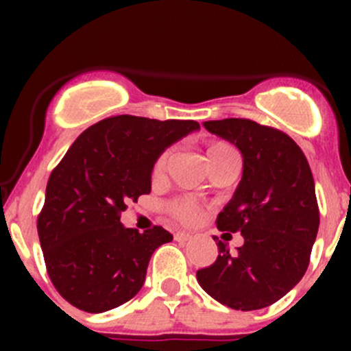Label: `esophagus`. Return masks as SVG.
<instances>
[{"instance_id": "1", "label": "esophagus", "mask_w": 351, "mask_h": 351, "mask_svg": "<svg viewBox=\"0 0 351 351\" xmlns=\"http://www.w3.org/2000/svg\"><path fill=\"white\" fill-rule=\"evenodd\" d=\"M175 239L180 243H185V241H189V239H192V234H190V232H185V231H178V232H175Z\"/></svg>"}]
</instances>
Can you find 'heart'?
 Masks as SVG:
<instances>
[{"instance_id": "1", "label": "heart", "mask_w": 351, "mask_h": 351, "mask_svg": "<svg viewBox=\"0 0 351 351\" xmlns=\"http://www.w3.org/2000/svg\"><path fill=\"white\" fill-rule=\"evenodd\" d=\"M171 151L165 149L158 158L154 159L153 168H151V175L153 178H161L162 173H165L166 165H168V159ZM229 156H238L234 151V147L231 144L224 143V141H210L207 146V159L208 165L215 161H221V159L229 158ZM168 212L175 219H178L180 222H185V224H192L200 215V208L197 204H193L189 198H176V200L169 202L168 204Z\"/></svg>"}]
</instances>
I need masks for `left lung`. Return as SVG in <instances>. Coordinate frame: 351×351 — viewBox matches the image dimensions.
<instances>
[{"label":"left lung","mask_w":351,"mask_h":351,"mask_svg":"<svg viewBox=\"0 0 351 351\" xmlns=\"http://www.w3.org/2000/svg\"><path fill=\"white\" fill-rule=\"evenodd\" d=\"M204 127L243 154V178L217 215V228L241 232L244 244L229 253L219 241L217 260L198 270L197 280L231 309H263L299 284L309 267L319 229L313 173L282 130L247 119L208 120Z\"/></svg>","instance_id":"8db88e82"}]
</instances>
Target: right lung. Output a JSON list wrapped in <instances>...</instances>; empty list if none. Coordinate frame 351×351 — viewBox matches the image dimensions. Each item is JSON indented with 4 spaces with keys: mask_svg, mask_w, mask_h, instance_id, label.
<instances>
[{
    "mask_svg": "<svg viewBox=\"0 0 351 351\" xmlns=\"http://www.w3.org/2000/svg\"><path fill=\"white\" fill-rule=\"evenodd\" d=\"M198 129L195 120L108 117L52 169L37 231L49 278L71 306L105 313L139 292L151 254L173 236L161 226L123 228L120 214L151 192L154 159Z\"/></svg>",
    "mask_w": 351,
    "mask_h": 351,
    "instance_id": "obj_1",
    "label": "right lung"
}]
</instances>
